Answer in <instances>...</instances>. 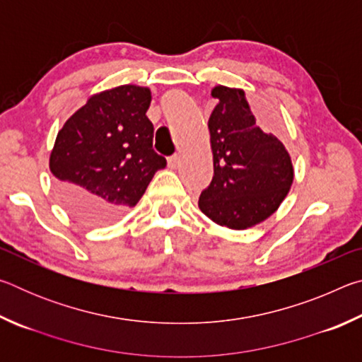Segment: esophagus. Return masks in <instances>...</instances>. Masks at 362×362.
<instances>
[{
    "instance_id": "esophagus-1",
    "label": "esophagus",
    "mask_w": 362,
    "mask_h": 362,
    "mask_svg": "<svg viewBox=\"0 0 362 362\" xmlns=\"http://www.w3.org/2000/svg\"><path fill=\"white\" fill-rule=\"evenodd\" d=\"M168 164H169V168L175 169V168L179 166V164H180V156H179V155H173V156H169V158H168Z\"/></svg>"
}]
</instances>
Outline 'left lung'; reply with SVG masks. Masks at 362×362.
<instances>
[{
  "instance_id": "8db88e82",
  "label": "left lung",
  "mask_w": 362,
  "mask_h": 362,
  "mask_svg": "<svg viewBox=\"0 0 362 362\" xmlns=\"http://www.w3.org/2000/svg\"><path fill=\"white\" fill-rule=\"evenodd\" d=\"M218 103L211 113L209 134L214 177L199 194V209L212 222L244 230L278 209L293 180L283 142L255 124L243 89L217 86Z\"/></svg>"
}]
</instances>
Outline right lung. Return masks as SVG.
<instances>
[{
	"mask_svg": "<svg viewBox=\"0 0 362 362\" xmlns=\"http://www.w3.org/2000/svg\"><path fill=\"white\" fill-rule=\"evenodd\" d=\"M151 93L124 84L90 97L59 131L49 159L60 203L86 223L105 225L139 203L166 158L153 150Z\"/></svg>",
	"mask_w": 362,
	"mask_h": 362,
	"instance_id": "add662e5",
	"label": "right lung"
}]
</instances>
